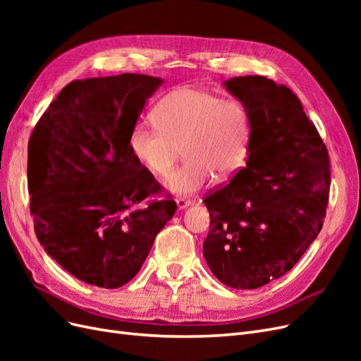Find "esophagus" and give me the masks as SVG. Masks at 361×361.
<instances>
[{"label": "esophagus", "instance_id": "34e87169", "mask_svg": "<svg viewBox=\"0 0 361 361\" xmlns=\"http://www.w3.org/2000/svg\"><path fill=\"white\" fill-rule=\"evenodd\" d=\"M176 203H178V207H179V209H185V207L191 206L194 202H192V200H190V199H187V197H179V199L176 200Z\"/></svg>", "mask_w": 361, "mask_h": 361}]
</instances>
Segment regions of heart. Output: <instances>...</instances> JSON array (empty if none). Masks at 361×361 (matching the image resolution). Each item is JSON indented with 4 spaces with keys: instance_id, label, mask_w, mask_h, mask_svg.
Segmentation results:
<instances>
[{
    "instance_id": "b5f03b06",
    "label": "heart",
    "mask_w": 361,
    "mask_h": 361,
    "mask_svg": "<svg viewBox=\"0 0 361 361\" xmlns=\"http://www.w3.org/2000/svg\"><path fill=\"white\" fill-rule=\"evenodd\" d=\"M154 126L135 125L128 147L155 178L167 176L179 157L187 158L173 171L167 187L173 192H194L218 178L232 176L243 166L250 138V116L236 99L200 87L185 85L167 93L154 108Z\"/></svg>"
}]
</instances>
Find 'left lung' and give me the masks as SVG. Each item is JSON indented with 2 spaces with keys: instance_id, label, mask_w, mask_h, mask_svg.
<instances>
[{
  "instance_id": "left-lung-1",
  "label": "left lung",
  "mask_w": 361,
  "mask_h": 361,
  "mask_svg": "<svg viewBox=\"0 0 361 361\" xmlns=\"http://www.w3.org/2000/svg\"><path fill=\"white\" fill-rule=\"evenodd\" d=\"M226 89L250 116L247 167L204 195L211 231L203 256L233 289H257L285 276L321 232L330 158L318 129L289 87L260 75Z\"/></svg>"
}]
</instances>
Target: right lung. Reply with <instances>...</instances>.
Returning <instances> with one entry per match:
<instances>
[{
  "label": "right lung",
  "instance_id": "right-lung-1",
  "mask_svg": "<svg viewBox=\"0 0 361 361\" xmlns=\"http://www.w3.org/2000/svg\"><path fill=\"white\" fill-rule=\"evenodd\" d=\"M161 82L138 73L72 81L30 135V212L39 243L69 274L97 288L133 280L178 209L167 192L152 199L162 185L128 147Z\"/></svg>",
  "mask_w": 361,
  "mask_h": 361
}]
</instances>
